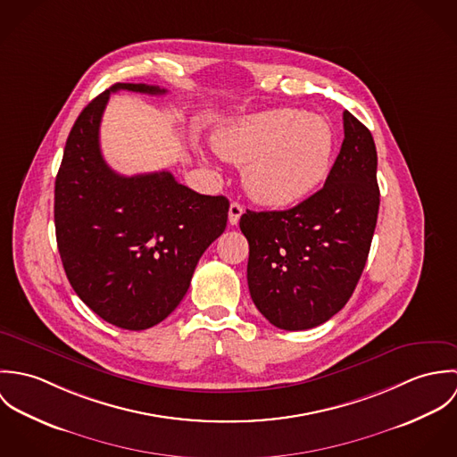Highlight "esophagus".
<instances>
[{
  "label": "esophagus",
  "mask_w": 457,
  "mask_h": 457,
  "mask_svg": "<svg viewBox=\"0 0 457 457\" xmlns=\"http://www.w3.org/2000/svg\"><path fill=\"white\" fill-rule=\"evenodd\" d=\"M243 212H245V207L241 204H237V202H232L230 207H228V223L230 225H237L239 218L243 216Z\"/></svg>",
  "instance_id": "1"
}]
</instances>
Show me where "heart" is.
<instances>
[{
	"mask_svg": "<svg viewBox=\"0 0 457 457\" xmlns=\"http://www.w3.org/2000/svg\"><path fill=\"white\" fill-rule=\"evenodd\" d=\"M216 153L243 167L248 195L292 205L315 192L330 169L334 133L319 114L274 109L241 118L212 137Z\"/></svg>",
	"mask_w": 457,
	"mask_h": 457,
	"instance_id": "b5f03b06",
	"label": "heart"
}]
</instances>
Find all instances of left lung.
<instances>
[{"label":"left lung","instance_id":"1","mask_svg":"<svg viewBox=\"0 0 457 457\" xmlns=\"http://www.w3.org/2000/svg\"><path fill=\"white\" fill-rule=\"evenodd\" d=\"M339 154L317 194L285 211H250L239 227L250 245L248 287L262 315L285 330L334 317L368 261L380 190L371 131L348 111Z\"/></svg>","mask_w":457,"mask_h":457}]
</instances>
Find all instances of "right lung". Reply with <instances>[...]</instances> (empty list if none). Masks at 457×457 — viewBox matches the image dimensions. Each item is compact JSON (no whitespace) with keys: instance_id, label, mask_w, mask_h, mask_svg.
<instances>
[{"instance_id":"right-lung-1","label":"right lung","mask_w":457,"mask_h":457,"mask_svg":"<svg viewBox=\"0 0 457 457\" xmlns=\"http://www.w3.org/2000/svg\"><path fill=\"white\" fill-rule=\"evenodd\" d=\"M120 89L167 93L118 82L84 107L56 176L54 223L66 278L82 303L112 326L144 330L188 292L198 259L227 227L228 200L200 195L167 170L127 178L105 163L100 121Z\"/></svg>"}]
</instances>
